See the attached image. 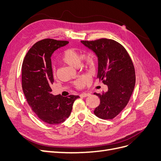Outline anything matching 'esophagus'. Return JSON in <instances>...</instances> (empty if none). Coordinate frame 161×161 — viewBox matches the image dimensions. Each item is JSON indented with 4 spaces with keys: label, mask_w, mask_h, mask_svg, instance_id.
I'll return each mask as SVG.
<instances>
[{
    "label": "esophagus",
    "mask_w": 161,
    "mask_h": 161,
    "mask_svg": "<svg viewBox=\"0 0 161 161\" xmlns=\"http://www.w3.org/2000/svg\"><path fill=\"white\" fill-rule=\"evenodd\" d=\"M89 93H82L80 95V97H88L89 96Z\"/></svg>",
    "instance_id": "esophagus-1"
}]
</instances>
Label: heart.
I'll use <instances>...</instances> for the list:
<instances>
[{
	"instance_id": "obj_1",
	"label": "heart",
	"mask_w": 161,
	"mask_h": 161,
	"mask_svg": "<svg viewBox=\"0 0 161 161\" xmlns=\"http://www.w3.org/2000/svg\"><path fill=\"white\" fill-rule=\"evenodd\" d=\"M61 60L62 62L74 68L79 67L82 61V64L80 66L88 69H92L94 67L95 63V56L92 53L87 52L82 56L80 52L76 49H72V48L68 49L62 53ZM53 75L55 76V71H53ZM88 80L89 78L87 76H82L75 82V85L76 88L81 89L86 85Z\"/></svg>"
}]
</instances>
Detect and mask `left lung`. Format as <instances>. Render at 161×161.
<instances>
[{
	"label": "left lung",
	"instance_id": "1",
	"mask_svg": "<svg viewBox=\"0 0 161 161\" xmlns=\"http://www.w3.org/2000/svg\"><path fill=\"white\" fill-rule=\"evenodd\" d=\"M98 58L97 78L108 87L107 92L94 95L100 104L94 114L103 119H113L127 105L132 94L136 75L133 62L120 43L102 38L95 41H81Z\"/></svg>",
	"mask_w": 161,
	"mask_h": 161
}]
</instances>
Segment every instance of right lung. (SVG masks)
<instances>
[{"instance_id": "add662e5", "label": "right lung", "mask_w": 161, "mask_h": 161, "mask_svg": "<svg viewBox=\"0 0 161 161\" xmlns=\"http://www.w3.org/2000/svg\"><path fill=\"white\" fill-rule=\"evenodd\" d=\"M67 41L44 39L27 53L22 65V89L28 104L39 118L48 124H58L69 118L79 95L62 97L51 93L53 82L51 56Z\"/></svg>"}]
</instances>
